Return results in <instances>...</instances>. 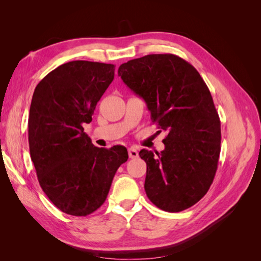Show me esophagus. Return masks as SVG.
<instances>
[{
    "instance_id": "esophagus-1",
    "label": "esophagus",
    "mask_w": 261,
    "mask_h": 261,
    "mask_svg": "<svg viewBox=\"0 0 261 261\" xmlns=\"http://www.w3.org/2000/svg\"><path fill=\"white\" fill-rule=\"evenodd\" d=\"M128 155H129L130 159H136V158H138V151L135 148H129L128 149Z\"/></svg>"
}]
</instances>
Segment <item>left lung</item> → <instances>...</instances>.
<instances>
[{
  "label": "left lung",
  "instance_id": "1",
  "mask_svg": "<svg viewBox=\"0 0 261 261\" xmlns=\"http://www.w3.org/2000/svg\"><path fill=\"white\" fill-rule=\"evenodd\" d=\"M118 76L145 100L152 122L168 132L163 151L139 152L147 164L148 198L169 212L194 206L209 191L221 150V123L206 83L174 54L130 60L118 67Z\"/></svg>",
  "mask_w": 261,
  "mask_h": 261
}]
</instances>
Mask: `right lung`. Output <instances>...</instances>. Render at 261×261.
I'll return each instance as SVG.
<instances>
[{"label": "right lung", "instance_id": "add662e5", "mask_svg": "<svg viewBox=\"0 0 261 261\" xmlns=\"http://www.w3.org/2000/svg\"><path fill=\"white\" fill-rule=\"evenodd\" d=\"M113 64L72 61L53 69L36 87L28 141L39 184L55 207L86 217L107 199L117 169L127 161L123 146H93L84 132L114 78Z\"/></svg>", "mask_w": 261, "mask_h": 261}]
</instances>
